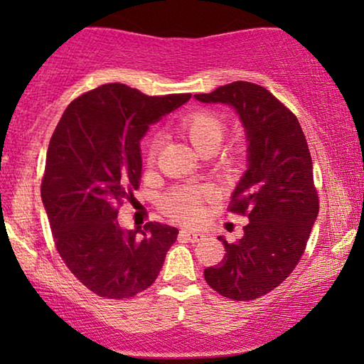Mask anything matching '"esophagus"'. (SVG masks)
<instances>
[{
  "mask_svg": "<svg viewBox=\"0 0 364 364\" xmlns=\"http://www.w3.org/2000/svg\"><path fill=\"white\" fill-rule=\"evenodd\" d=\"M181 237L186 238L188 242H200L203 240V233L200 232H196V230H181Z\"/></svg>",
  "mask_w": 364,
  "mask_h": 364,
  "instance_id": "1",
  "label": "esophagus"
}]
</instances>
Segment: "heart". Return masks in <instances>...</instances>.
I'll return each mask as SVG.
<instances>
[{"mask_svg": "<svg viewBox=\"0 0 364 364\" xmlns=\"http://www.w3.org/2000/svg\"><path fill=\"white\" fill-rule=\"evenodd\" d=\"M177 132L192 142V146L203 156H210L220 146L227 132V122L222 114L212 109H197L188 112L177 122ZM161 139L154 137L149 142L146 157L149 164H154L157 157ZM242 154V147L238 144H232L222 149L217 154L220 164H232L237 161ZM210 198L207 188L186 186L176 187L164 197L162 208L168 215L177 218L181 222H197L203 215V203Z\"/></svg>", "mask_w": 364, "mask_h": 364, "instance_id": "obj_1", "label": "heart"}]
</instances>
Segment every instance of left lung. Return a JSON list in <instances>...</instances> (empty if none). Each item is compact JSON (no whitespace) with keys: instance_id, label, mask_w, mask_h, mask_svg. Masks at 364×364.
I'll list each match as a JSON object with an SVG mask.
<instances>
[{"instance_id":"1","label":"left lung","mask_w":364,"mask_h":364,"mask_svg":"<svg viewBox=\"0 0 364 364\" xmlns=\"http://www.w3.org/2000/svg\"><path fill=\"white\" fill-rule=\"evenodd\" d=\"M196 99L233 106L247 132L248 168L228 210L250 222L238 242L218 237L225 257L203 277L222 296L250 301L275 290L306 248L320 210L310 149L295 114L258 84L235 81Z\"/></svg>"}]
</instances>
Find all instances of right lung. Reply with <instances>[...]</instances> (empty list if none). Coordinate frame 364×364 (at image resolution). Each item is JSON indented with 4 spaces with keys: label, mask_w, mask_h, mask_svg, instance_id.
Returning <instances> with one entry per match:
<instances>
[{
    "label": "right lung",
    "mask_w": 364,
    "mask_h": 364,
    "mask_svg": "<svg viewBox=\"0 0 364 364\" xmlns=\"http://www.w3.org/2000/svg\"><path fill=\"white\" fill-rule=\"evenodd\" d=\"M192 94L146 96L102 84L74 99L49 141L41 198L59 255L87 290L131 298L156 282L176 227L122 230L119 207L141 183V139Z\"/></svg>",
    "instance_id": "add662e5"
}]
</instances>
